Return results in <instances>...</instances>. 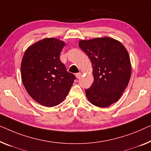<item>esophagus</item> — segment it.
<instances>
[{
    "label": "esophagus",
    "instance_id": "obj_1",
    "mask_svg": "<svg viewBox=\"0 0 151 151\" xmlns=\"http://www.w3.org/2000/svg\"><path fill=\"white\" fill-rule=\"evenodd\" d=\"M81 76H82V74L81 73H78L76 74V77L77 78H80L81 77Z\"/></svg>",
    "mask_w": 151,
    "mask_h": 151
}]
</instances>
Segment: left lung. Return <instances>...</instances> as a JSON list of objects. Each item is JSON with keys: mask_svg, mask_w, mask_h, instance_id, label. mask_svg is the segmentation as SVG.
I'll list each match as a JSON object with an SVG mask.
<instances>
[{"mask_svg": "<svg viewBox=\"0 0 151 151\" xmlns=\"http://www.w3.org/2000/svg\"><path fill=\"white\" fill-rule=\"evenodd\" d=\"M78 46L88 55L94 80L86 96L92 104L104 108L118 101L131 76V64L125 47L109 37L81 40Z\"/></svg>", "mask_w": 151, "mask_h": 151, "instance_id": "obj_1", "label": "left lung"}]
</instances>
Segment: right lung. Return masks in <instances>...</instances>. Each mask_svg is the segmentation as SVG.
Listing matches in <instances>:
<instances>
[{"mask_svg": "<svg viewBox=\"0 0 151 151\" xmlns=\"http://www.w3.org/2000/svg\"><path fill=\"white\" fill-rule=\"evenodd\" d=\"M65 43L46 38L26 49L21 64L22 79L36 102L47 107L61 103L76 78L66 70L60 54Z\"/></svg>", "mask_w": 151, "mask_h": 151, "instance_id": "1", "label": "right lung"}]
</instances>
